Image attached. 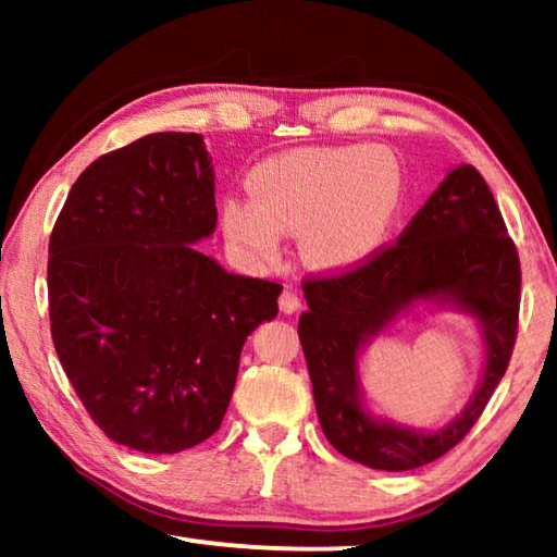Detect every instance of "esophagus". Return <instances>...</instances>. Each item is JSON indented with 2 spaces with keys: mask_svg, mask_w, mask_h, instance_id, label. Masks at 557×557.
Segmentation results:
<instances>
[{
  "mask_svg": "<svg viewBox=\"0 0 557 557\" xmlns=\"http://www.w3.org/2000/svg\"><path fill=\"white\" fill-rule=\"evenodd\" d=\"M299 307H301V299H299L297 292H292V289H285V292H282V295H280V312H285V314H295Z\"/></svg>",
  "mask_w": 557,
  "mask_h": 557,
  "instance_id": "obj_1",
  "label": "esophagus"
}]
</instances>
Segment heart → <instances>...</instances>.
<instances>
[{"label":"heart","instance_id":"1","mask_svg":"<svg viewBox=\"0 0 557 557\" xmlns=\"http://www.w3.org/2000/svg\"><path fill=\"white\" fill-rule=\"evenodd\" d=\"M248 199H225V238L252 260H275L280 233H299L309 268L363 265L398 223L408 184L385 147L312 145L270 154L245 174Z\"/></svg>","mask_w":557,"mask_h":557}]
</instances>
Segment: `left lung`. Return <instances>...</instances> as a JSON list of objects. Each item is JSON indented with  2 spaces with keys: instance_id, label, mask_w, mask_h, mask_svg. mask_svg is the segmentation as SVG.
Returning a JSON list of instances; mask_svg holds the SVG:
<instances>
[{
  "instance_id": "8db88e82",
  "label": "left lung",
  "mask_w": 557,
  "mask_h": 557,
  "mask_svg": "<svg viewBox=\"0 0 557 557\" xmlns=\"http://www.w3.org/2000/svg\"><path fill=\"white\" fill-rule=\"evenodd\" d=\"M299 342L326 440L344 457L383 471L418 469L459 445L484 412L511 361L521 301V262L484 176L455 166L414 213L398 243L356 270L305 280ZM418 304L475 319L487 361L468 408L440 431L375 419L362 403L357 358Z\"/></svg>"
}]
</instances>
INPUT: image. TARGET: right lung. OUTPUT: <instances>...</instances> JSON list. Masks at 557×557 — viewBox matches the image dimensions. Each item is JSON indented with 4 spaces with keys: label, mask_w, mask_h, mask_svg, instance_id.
Listing matches in <instances>:
<instances>
[{
    "label": "right lung",
    "mask_w": 557,
    "mask_h": 557,
    "mask_svg": "<svg viewBox=\"0 0 557 557\" xmlns=\"http://www.w3.org/2000/svg\"><path fill=\"white\" fill-rule=\"evenodd\" d=\"M213 164L196 132H154L96 159L49 243L55 354L92 422L145 455L209 440L245 338L282 285L243 277L196 243L215 231Z\"/></svg>",
    "instance_id": "add662e5"
}]
</instances>
